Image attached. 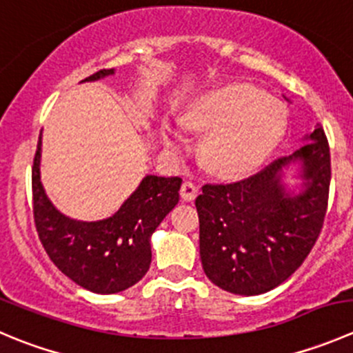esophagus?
<instances>
[{"label":"esophagus","mask_w":353,"mask_h":353,"mask_svg":"<svg viewBox=\"0 0 353 353\" xmlns=\"http://www.w3.org/2000/svg\"><path fill=\"white\" fill-rule=\"evenodd\" d=\"M198 194V186L191 181H184L183 186H181V198L184 201H193Z\"/></svg>","instance_id":"34e87169"}]
</instances>
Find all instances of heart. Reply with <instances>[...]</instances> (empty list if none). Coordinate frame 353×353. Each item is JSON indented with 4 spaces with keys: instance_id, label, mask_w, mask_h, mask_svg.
I'll use <instances>...</instances> for the list:
<instances>
[{
    "instance_id": "obj_1",
    "label": "heart",
    "mask_w": 353,
    "mask_h": 353,
    "mask_svg": "<svg viewBox=\"0 0 353 353\" xmlns=\"http://www.w3.org/2000/svg\"><path fill=\"white\" fill-rule=\"evenodd\" d=\"M184 125L207 134L201 159L224 177H238L256 169L278 148L288 128V110L278 98L245 84L225 85L198 100L183 117ZM163 143L179 150L181 136L163 128Z\"/></svg>"
}]
</instances>
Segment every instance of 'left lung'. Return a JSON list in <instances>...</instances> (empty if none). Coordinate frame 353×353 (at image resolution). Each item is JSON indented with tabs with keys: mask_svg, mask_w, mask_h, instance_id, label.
I'll return each mask as SVG.
<instances>
[{
	"mask_svg": "<svg viewBox=\"0 0 353 353\" xmlns=\"http://www.w3.org/2000/svg\"><path fill=\"white\" fill-rule=\"evenodd\" d=\"M303 141L248 179L201 188L194 201L200 259L219 288L246 296L271 292L316 245L330 196V145L321 125ZM296 163L301 184L288 188L284 176Z\"/></svg>",
	"mask_w": 353,
	"mask_h": 353,
	"instance_id": "obj_1",
	"label": "left lung"
}]
</instances>
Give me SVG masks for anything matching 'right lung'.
I'll return each instance as SVG.
<instances>
[{
  "mask_svg": "<svg viewBox=\"0 0 353 353\" xmlns=\"http://www.w3.org/2000/svg\"><path fill=\"white\" fill-rule=\"evenodd\" d=\"M103 68L81 82L114 75ZM39 134L32 165L34 222L53 263L75 285L100 295L124 292L148 272L152 234L179 201L181 177L145 176L114 215L101 221H77L61 214L41 183Z\"/></svg>",
  "mask_w": 353,
  "mask_h": 353,
  "instance_id": "add662e5",
  "label": "right lung"
}]
</instances>
